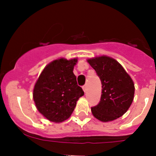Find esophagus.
<instances>
[{
  "label": "esophagus",
  "instance_id": "esophagus-1",
  "mask_svg": "<svg viewBox=\"0 0 156 156\" xmlns=\"http://www.w3.org/2000/svg\"><path fill=\"white\" fill-rule=\"evenodd\" d=\"M83 90H84V93H86V92H87V85H84V86H83Z\"/></svg>",
  "mask_w": 156,
  "mask_h": 156
}]
</instances>
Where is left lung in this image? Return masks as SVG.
Masks as SVG:
<instances>
[{
  "instance_id": "8db88e82",
  "label": "left lung",
  "mask_w": 156,
  "mask_h": 156,
  "mask_svg": "<svg viewBox=\"0 0 156 156\" xmlns=\"http://www.w3.org/2000/svg\"><path fill=\"white\" fill-rule=\"evenodd\" d=\"M102 83L100 101L91 107L96 119L110 122L123 115L131 105L134 96V84L119 62L106 56L88 59Z\"/></svg>"
}]
</instances>
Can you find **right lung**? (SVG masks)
I'll list each match as a JSON object with an SVG mask.
<instances>
[{"label":"right lung","mask_w":156,"mask_h":156,"mask_svg":"<svg viewBox=\"0 0 156 156\" xmlns=\"http://www.w3.org/2000/svg\"><path fill=\"white\" fill-rule=\"evenodd\" d=\"M77 59L60 58L49 63L41 73L33 90L37 110L53 122H64L73 112L78 99L84 95L73 73Z\"/></svg>","instance_id":"add662e5"}]
</instances>
